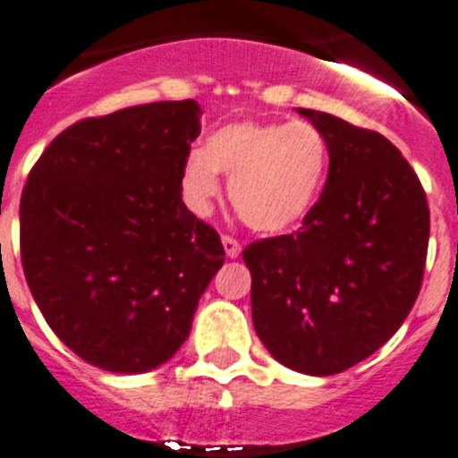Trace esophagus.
Returning <instances> with one entry per match:
<instances>
[{
  "label": "esophagus",
  "instance_id": "34e87169",
  "mask_svg": "<svg viewBox=\"0 0 458 458\" xmlns=\"http://www.w3.org/2000/svg\"><path fill=\"white\" fill-rule=\"evenodd\" d=\"M221 242H224L225 256H228V258H240V253H242L240 242L233 240V237H228V234H224V237H221Z\"/></svg>",
  "mask_w": 458,
  "mask_h": 458
}]
</instances>
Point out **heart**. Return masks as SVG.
Masks as SVG:
<instances>
[{"label": "heart", "instance_id": "b5f03b06", "mask_svg": "<svg viewBox=\"0 0 458 458\" xmlns=\"http://www.w3.org/2000/svg\"><path fill=\"white\" fill-rule=\"evenodd\" d=\"M329 170L325 135L304 122L242 119L214 131L205 149L182 161L186 205L205 216L221 196V174L230 180V202L262 234H285L311 216Z\"/></svg>", "mask_w": 458, "mask_h": 458}]
</instances>
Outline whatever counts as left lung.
<instances>
[{
	"label": "left lung",
	"instance_id": "8db88e82",
	"mask_svg": "<svg viewBox=\"0 0 458 458\" xmlns=\"http://www.w3.org/2000/svg\"><path fill=\"white\" fill-rule=\"evenodd\" d=\"M325 135L323 196L295 234L253 242V327L276 361L334 376L373 355L411 313L428 246L427 193L385 135L297 108Z\"/></svg>",
	"mask_w": 458,
	"mask_h": 458
}]
</instances>
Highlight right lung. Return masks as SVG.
I'll list each match as a JSON object with an SVG mask.
<instances>
[{"label": "right lung", "mask_w": 458, "mask_h": 458, "mask_svg": "<svg viewBox=\"0 0 458 458\" xmlns=\"http://www.w3.org/2000/svg\"><path fill=\"white\" fill-rule=\"evenodd\" d=\"M200 114L189 98L82 119L27 177V285L50 329L94 367L145 373L165 364L224 265L216 230L182 200V161Z\"/></svg>", "instance_id": "right-lung-1"}]
</instances>
